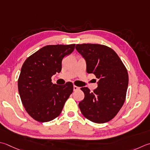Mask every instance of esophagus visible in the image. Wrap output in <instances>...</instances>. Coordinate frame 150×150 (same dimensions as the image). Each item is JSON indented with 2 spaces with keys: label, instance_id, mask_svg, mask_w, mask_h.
<instances>
[{
  "label": "esophagus",
  "instance_id": "1",
  "mask_svg": "<svg viewBox=\"0 0 150 150\" xmlns=\"http://www.w3.org/2000/svg\"><path fill=\"white\" fill-rule=\"evenodd\" d=\"M79 89H80V88H79V87L75 86V85H74V86H73V90H74V91H77V90H78Z\"/></svg>",
  "mask_w": 150,
  "mask_h": 150
}]
</instances>
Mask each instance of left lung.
I'll use <instances>...</instances> for the list:
<instances>
[{
    "label": "left lung",
    "instance_id": "8db88e82",
    "mask_svg": "<svg viewBox=\"0 0 150 150\" xmlns=\"http://www.w3.org/2000/svg\"><path fill=\"white\" fill-rule=\"evenodd\" d=\"M77 51L86 62V72L99 79L98 88L90 92L81 88L84 98L79 107L83 115L97 124H103L115 117L124 105L127 93V70L112 49L96 43L77 44Z\"/></svg>",
    "mask_w": 150,
    "mask_h": 150
}]
</instances>
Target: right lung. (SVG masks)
<instances>
[{
    "mask_svg": "<svg viewBox=\"0 0 150 150\" xmlns=\"http://www.w3.org/2000/svg\"><path fill=\"white\" fill-rule=\"evenodd\" d=\"M75 44L49 45L26 58L18 79V90L27 113L40 122L60 115L73 90V85L52 84L51 77L62 69L63 58L73 51Z\"/></svg>",
    "mask_w": 150,
    "mask_h": 150,
    "instance_id": "right-lung-1",
    "label": "right lung"
}]
</instances>
